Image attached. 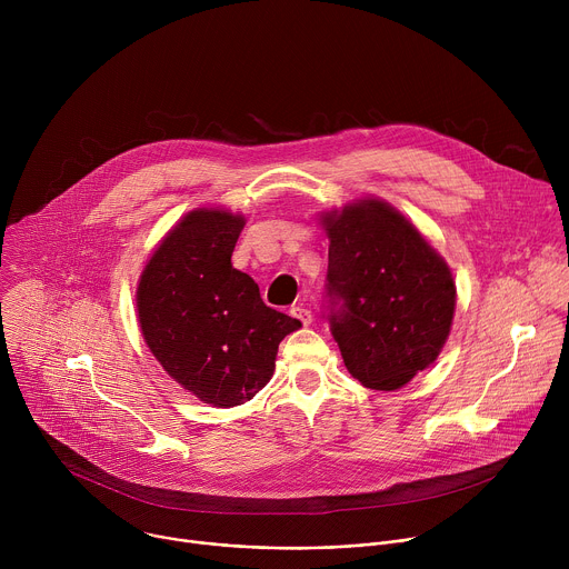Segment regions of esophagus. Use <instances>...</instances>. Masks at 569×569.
I'll use <instances>...</instances> for the list:
<instances>
[{
    "label": "esophagus",
    "mask_w": 569,
    "mask_h": 569,
    "mask_svg": "<svg viewBox=\"0 0 569 569\" xmlns=\"http://www.w3.org/2000/svg\"><path fill=\"white\" fill-rule=\"evenodd\" d=\"M290 315L297 317V319L303 323V327H308V323L312 321V312H310L306 306H292V308H290Z\"/></svg>",
    "instance_id": "34e87169"
}]
</instances>
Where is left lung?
<instances>
[{
    "label": "left lung",
    "mask_w": 569,
    "mask_h": 569,
    "mask_svg": "<svg viewBox=\"0 0 569 569\" xmlns=\"http://www.w3.org/2000/svg\"><path fill=\"white\" fill-rule=\"evenodd\" d=\"M329 233V323L349 373L369 389L408 385L441 353L457 303L448 263L378 198L321 216Z\"/></svg>",
    "instance_id": "obj_1"
}]
</instances>
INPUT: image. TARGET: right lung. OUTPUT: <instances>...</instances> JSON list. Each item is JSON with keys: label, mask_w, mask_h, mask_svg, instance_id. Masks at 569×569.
Here are the masks:
<instances>
[{"label": "right lung", "mask_w": 569, "mask_h": 569, "mask_svg": "<svg viewBox=\"0 0 569 569\" xmlns=\"http://www.w3.org/2000/svg\"><path fill=\"white\" fill-rule=\"evenodd\" d=\"M246 218L224 209L187 213L152 252L137 288L141 336L187 391L213 408L254 398L279 342L301 321L263 303L259 286L231 266Z\"/></svg>", "instance_id": "right-lung-1"}]
</instances>
